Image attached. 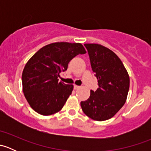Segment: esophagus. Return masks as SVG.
I'll list each match as a JSON object with an SVG mask.
<instances>
[{"label":"esophagus","instance_id":"34e87169","mask_svg":"<svg viewBox=\"0 0 151 151\" xmlns=\"http://www.w3.org/2000/svg\"><path fill=\"white\" fill-rule=\"evenodd\" d=\"M80 88V86H79V85H74V88L75 90H77V89H79V88Z\"/></svg>","mask_w":151,"mask_h":151}]
</instances>
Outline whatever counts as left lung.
Listing matches in <instances>:
<instances>
[{"mask_svg": "<svg viewBox=\"0 0 151 151\" xmlns=\"http://www.w3.org/2000/svg\"><path fill=\"white\" fill-rule=\"evenodd\" d=\"M84 45L99 88L96 91H91L88 99L80 104L84 113L91 119L106 121L112 118L126 102L129 75L121 59L112 50L99 44Z\"/></svg>", "mask_w": 151, "mask_h": 151, "instance_id": "left-lung-1", "label": "left lung"}]
</instances>
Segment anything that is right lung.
Instances as JSON below:
<instances>
[{
	"label": "right lung",
	"mask_w": 151,
	"mask_h": 151,
	"mask_svg": "<svg viewBox=\"0 0 151 151\" xmlns=\"http://www.w3.org/2000/svg\"><path fill=\"white\" fill-rule=\"evenodd\" d=\"M86 50L80 43L55 42L41 48L28 60L22 74V91L30 107L42 115L61 110L74 86L58 81L70 60Z\"/></svg>",
	"instance_id": "add662e5"
}]
</instances>
